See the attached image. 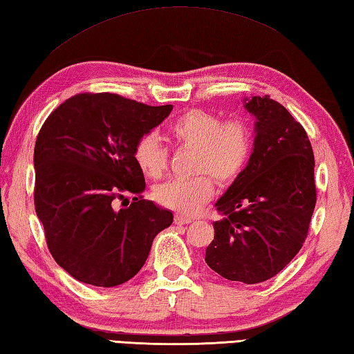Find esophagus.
Wrapping results in <instances>:
<instances>
[{
    "mask_svg": "<svg viewBox=\"0 0 354 354\" xmlns=\"http://www.w3.org/2000/svg\"><path fill=\"white\" fill-rule=\"evenodd\" d=\"M190 223H192V218L183 216V215H175V224H178V226H184V224H190Z\"/></svg>",
    "mask_w": 354,
    "mask_h": 354,
    "instance_id": "34e87169",
    "label": "esophagus"
}]
</instances>
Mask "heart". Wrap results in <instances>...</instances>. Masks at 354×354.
<instances>
[{
    "mask_svg": "<svg viewBox=\"0 0 354 354\" xmlns=\"http://www.w3.org/2000/svg\"><path fill=\"white\" fill-rule=\"evenodd\" d=\"M167 136L173 144L196 151L190 179H170L153 189L155 201L181 215H194L215 194V179L232 185L248 169L254 153L252 128L244 119L223 120L205 110H189L171 122ZM133 160L144 176L164 175L169 155L155 134H144L133 147Z\"/></svg>",
    "mask_w": 354,
    "mask_h": 354,
    "instance_id": "obj_1",
    "label": "heart"
}]
</instances>
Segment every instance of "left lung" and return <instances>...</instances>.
Segmentation results:
<instances>
[{
  "label": "left lung",
  "mask_w": 354,
  "mask_h": 354,
  "mask_svg": "<svg viewBox=\"0 0 354 354\" xmlns=\"http://www.w3.org/2000/svg\"><path fill=\"white\" fill-rule=\"evenodd\" d=\"M244 106L257 119L248 169L216 203L223 218L205 263L246 285L277 275L304 246L316 207L313 147L305 128L269 95Z\"/></svg>",
  "instance_id": "8db88e82"
}]
</instances>
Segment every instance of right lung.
Wrapping results in <instances>:
<instances>
[{"label":"right lung","instance_id":"1","mask_svg":"<svg viewBox=\"0 0 354 354\" xmlns=\"http://www.w3.org/2000/svg\"><path fill=\"white\" fill-rule=\"evenodd\" d=\"M171 108L82 93L57 106L40 128L35 212L50 255L79 281L125 283L144 266L153 239L173 223L170 210L140 195L145 179L133 160L136 140ZM127 194L133 195L131 202Z\"/></svg>","mask_w":354,"mask_h":354}]
</instances>
